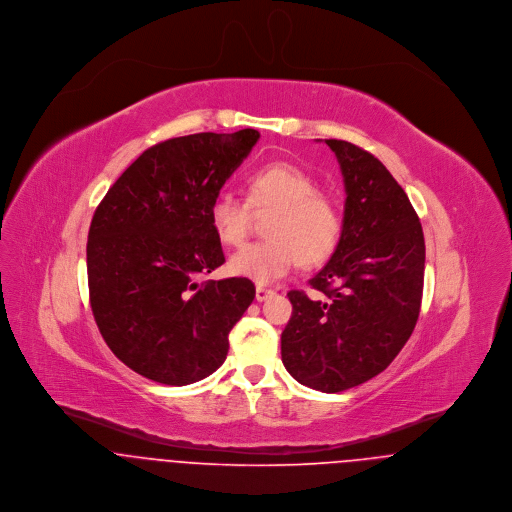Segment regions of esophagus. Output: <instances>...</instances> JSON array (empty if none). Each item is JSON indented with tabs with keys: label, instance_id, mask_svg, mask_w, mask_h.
Segmentation results:
<instances>
[{
	"label": "esophagus",
	"instance_id": "34e87169",
	"mask_svg": "<svg viewBox=\"0 0 512 512\" xmlns=\"http://www.w3.org/2000/svg\"><path fill=\"white\" fill-rule=\"evenodd\" d=\"M272 295H274V292L268 290V288H262V286L256 288V301H266V299L272 297Z\"/></svg>",
	"mask_w": 512,
	"mask_h": 512
}]
</instances>
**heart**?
Segmentation results:
<instances>
[{
	"mask_svg": "<svg viewBox=\"0 0 512 512\" xmlns=\"http://www.w3.org/2000/svg\"><path fill=\"white\" fill-rule=\"evenodd\" d=\"M244 189L246 201L228 191L215 195L209 207L211 228L224 246H236L248 232L250 209H272L264 226L268 238L234 252L230 274L272 284L299 262L315 266L333 254L341 236L339 209L301 167L286 161L260 165L246 177Z\"/></svg>",
	"mask_w": 512,
	"mask_h": 512,
	"instance_id": "1",
	"label": "heart"
}]
</instances>
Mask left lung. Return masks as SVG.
Instances as JSON below:
<instances>
[{"mask_svg":"<svg viewBox=\"0 0 512 512\" xmlns=\"http://www.w3.org/2000/svg\"><path fill=\"white\" fill-rule=\"evenodd\" d=\"M345 181V215L331 260L292 290L282 361L327 394L380 374L410 339L422 305L426 244L420 219L390 171L363 147L325 140Z\"/></svg>","mask_w":512,"mask_h":512,"instance_id":"8db88e82","label":"left lung"}]
</instances>
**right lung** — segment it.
I'll return each instance as SVG.
<instances>
[{
	"label": "right lung",
	"mask_w": 512,
	"mask_h": 512,
	"mask_svg": "<svg viewBox=\"0 0 512 512\" xmlns=\"http://www.w3.org/2000/svg\"><path fill=\"white\" fill-rule=\"evenodd\" d=\"M258 138L246 128L155 144L92 217L86 268L94 321L110 351L149 380L185 386L213 374L256 295L248 278H201L224 264L211 201Z\"/></svg>",
	"instance_id": "add662e5"
}]
</instances>
